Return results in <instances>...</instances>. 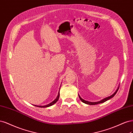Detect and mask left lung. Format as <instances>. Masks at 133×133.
Returning a JSON list of instances; mask_svg holds the SVG:
<instances>
[{
  "instance_id": "obj_1",
  "label": "left lung",
  "mask_w": 133,
  "mask_h": 133,
  "mask_svg": "<svg viewBox=\"0 0 133 133\" xmlns=\"http://www.w3.org/2000/svg\"><path fill=\"white\" fill-rule=\"evenodd\" d=\"M119 87L118 88V89H117V91H115L112 95H111L110 96H109L108 97H106L105 98H104V99H103L102 100L100 101H98V102H88V101H85L84 99H83L82 98H81V97L79 96V99H81V101H82L83 103H84L85 104H89V105H96V104H100V103H104L105 102H106L107 101H108L109 99H110V98H113L115 95V94L117 93V91H118V89H119Z\"/></svg>"
}]
</instances>
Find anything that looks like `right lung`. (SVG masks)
<instances>
[{"mask_svg": "<svg viewBox=\"0 0 133 133\" xmlns=\"http://www.w3.org/2000/svg\"><path fill=\"white\" fill-rule=\"evenodd\" d=\"M59 97V92H58V96H57L56 98V99H55L54 101H52V102L50 103H49V104H47V105H44V106H41V105H34L36 106V107H40V108H46V107H50V106H51V105H52L53 104H54L55 103H56V102H57V101L58 100Z\"/></svg>", "mask_w": 133, "mask_h": 133, "instance_id": "1", "label": "right lung"}]
</instances>
